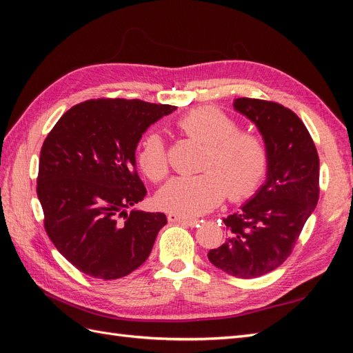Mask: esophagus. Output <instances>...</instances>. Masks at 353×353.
<instances>
[{
    "mask_svg": "<svg viewBox=\"0 0 353 353\" xmlns=\"http://www.w3.org/2000/svg\"><path fill=\"white\" fill-rule=\"evenodd\" d=\"M168 221L169 222H181V223H184V225H190V227H194L196 223L199 222L194 218H187V216L178 215V213H172V212L168 213Z\"/></svg>",
    "mask_w": 353,
    "mask_h": 353,
    "instance_id": "34e87169",
    "label": "esophagus"
}]
</instances>
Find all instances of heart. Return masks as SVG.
<instances>
[{"label": "heart", "mask_w": 353, "mask_h": 353, "mask_svg": "<svg viewBox=\"0 0 353 353\" xmlns=\"http://www.w3.org/2000/svg\"><path fill=\"white\" fill-rule=\"evenodd\" d=\"M181 132L205 144L199 175L175 176L159 191L157 205L184 216H200L225 199L243 200L261 185L270 156L259 135L239 130L232 116L213 105H201L176 121ZM137 162L144 175L159 183L169 172L166 144L160 134H145L137 148Z\"/></svg>", "instance_id": "1"}]
</instances>
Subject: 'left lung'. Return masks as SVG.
<instances>
[{
    "mask_svg": "<svg viewBox=\"0 0 353 353\" xmlns=\"http://www.w3.org/2000/svg\"><path fill=\"white\" fill-rule=\"evenodd\" d=\"M234 109L258 126L268 148L265 184L223 218L228 239L209 261L237 279L268 274L290 256L319 197V159L305 123L284 105L241 97Z\"/></svg>",
    "mask_w": 353,
    "mask_h": 353,
    "instance_id": "8db88e82",
    "label": "left lung"
}]
</instances>
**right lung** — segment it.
<instances>
[{"label": "right lung", "instance_id": "obj_1", "mask_svg": "<svg viewBox=\"0 0 353 353\" xmlns=\"http://www.w3.org/2000/svg\"><path fill=\"white\" fill-rule=\"evenodd\" d=\"M175 109L143 100H88L69 109L47 135L37 179L44 227L81 272L122 279L150 254L168 221L162 212H126L147 194L135 150L147 128Z\"/></svg>", "mask_w": 353, "mask_h": 353}]
</instances>
